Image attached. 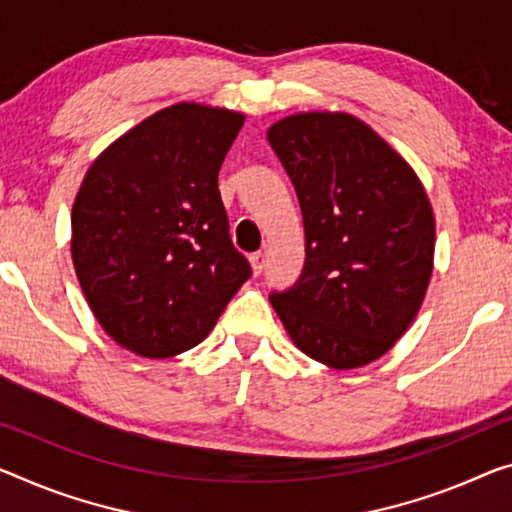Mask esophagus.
I'll list each match as a JSON object with an SVG mask.
<instances>
[{"instance_id": "obj_1", "label": "esophagus", "mask_w": 512, "mask_h": 512, "mask_svg": "<svg viewBox=\"0 0 512 512\" xmlns=\"http://www.w3.org/2000/svg\"><path fill=\"white\" fill-rule=\"evenodd\" d=\"M251 261V270H254V274H261L263 267H265V254L263 251H256V254L249 256Z\"/></svg>"}]
</instances>
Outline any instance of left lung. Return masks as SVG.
<instances>
[{"instance_id": "1", "label": "left lung", "mask_w": 512, "mask_h": 512, "mask_svg": "<svg viewBox=\"0 0 512 512\" xmlns=\"http://www.w3.org/2000/svg\"><path fill=\"white\" fill-rule=\"evenodd\" d=\"M267 141L300 199L306 261L270 302L304 355L338 371L380 359L426 297L435 217L410 164L350 114H293Z\"/></svg>"}]
</instances>
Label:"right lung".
<instances>
[{"mask_svg": "<svg viewBox=\"0 0 512 512\" xmlns=\"http://www.w3.org/2000/svg\"><path fill=\"white\" fill-rule=\"evenodd\" d=\"M245 116L178 102L98 155L75 196L73 263L102 329L141 357L199 345L251 277L217 176Z\"/></svg>", "mask_w": 512, "mask_h": 512, "instance_id": "obj_1", "label": "right lung"}]
</instances>
